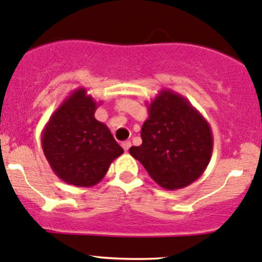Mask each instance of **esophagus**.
<instances>
[{"label":"esophagus","mask_w":262,"mask_h":262,"mask_svg":"<svg viewBox=\"0 0 262 262\" xmlns=\"http://www.w3.org/2000/svg\"><path fill=\"white\" fill-rule=\"evenodd\" d=\"M122 147H123V150L127 151L131 147V142L130 141H123L122 142Z\"/></svg>","instance_id":"esophagus-1"}]
</instances>
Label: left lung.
Returning <instances> with one entry per match:
<instances>
[{"label":"left lung","mask_w":262,"mask_h":262,"mask_svg":"<svg viewBox=\"0 0 262 262\" xmlns=\"http://www.w3.org/2000/svg\"><path fill=\"white\" fill-rule=\"evenodd\" d=\"M147 110L142 144L131 146L130 154L164 189L188 187L211 160L213 135L208 121L185 97L170 90H161Z\"/></svg>","instance_id":"left-lung-1"}]
</instances>
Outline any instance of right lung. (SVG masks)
<instances>
[{
    "label": "right lung",
    "instance_id": "right-lung-1",
    "mask_svg": "<svg viewBox=\"0 0 262 262\" xmlns=\"http://www.w3.org/2000/svg\"><path fill=\"white\" fill-rule=\"evenodd\" d=\"M101 104L83 87L73 91L50 116L41 134L44 155L56 177L74 187L98 184L123 149L94 118Z\"/></svg>",
    "mask_w": 262,
    "mask_h": 262
}]
</instances>
